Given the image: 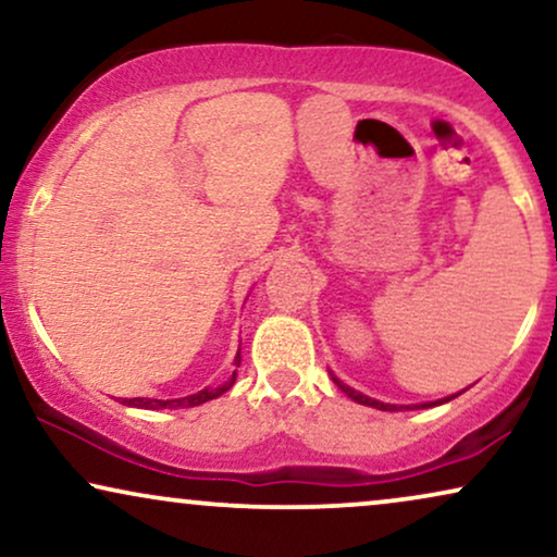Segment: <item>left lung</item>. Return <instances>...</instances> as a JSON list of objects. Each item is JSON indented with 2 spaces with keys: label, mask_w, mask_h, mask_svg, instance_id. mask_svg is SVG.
<instances>
[{
  "label": "left lung",
  "mask_w": 557,
  "mask_h": 557,
  "mask_svg": "<svg viewBox=\"0 0 557 557\" xmlns=\"http://www.w3.org/2000/svg\"><path fill=\"white\" fill-rule=\"evenodd\" d=\"M332 381H335L337 384V388H341V392H345L350 396L352 401H358V404H366V407H375V409H384V411H399L401 407H396V404H384V401H375V399H371V396H366V394H360V392H356V388H350V386H345L341 379H335V375H332ZM455 396L458 394H453V396H447V399H443V401H450V399H455ZM424 409V407H432V404H417V409ZM409 409V407H407Z\"/></svg>",
  "instance_id": "1"
}]
</instances>
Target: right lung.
I'll use <instances>...</instances> for the list:
<instances>
[{"label": "right lung", "instance_id": "obj_1", "mask_svg": "<svg viewBox=\"0 0 557 557\" xmlns=\"http://www.w3.org/2000/svg\"><path fill=\"white\" fill-rule=\"evenodd\" d=\"M240 358V356H237ZM235 384V375L233 381L220 388H205V392H197L191 396H182V399H143V396H135V399H122V404H127V407H140V409H186V407H199V404H205L209 399H216L220 394H225L230 386Z\"/></svg>", "mask_w": 557, "mask_h": 557}]
</instances>
